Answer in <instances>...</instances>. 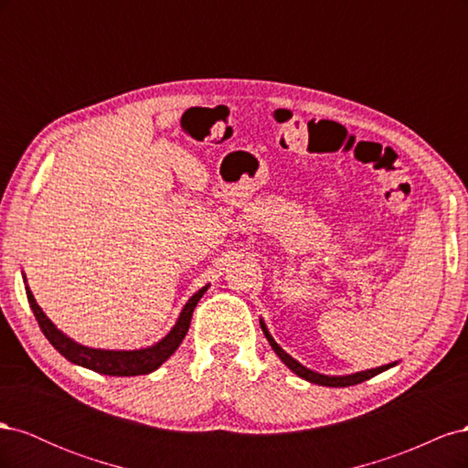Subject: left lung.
<instances>
[{
	"instance_id": "obj_1",
	"label": "left lung",
	"mask_w": 468,
	"mask_h": 468,
	"mask_svg": "<svg viewBox=\"0 0 468 468\" xmlns=\"http://www.w3.org/2000/svg\"><path fill=\"white\" fill-rule=\"evenodd\" d=\"M260 324H261V330H263V334H265V337H267L269 346L273 347V351L277 353L279 359H281L282 363H285L294 375H299L301 378H304V380H308V382H314V385H322V387H351V385H359V382H363V380H369L371 377H375V375H378V373H382V371H387V369H390V367H394V365H396V363L382 365V367H377V369L361 371V373H356V375H346V377H328V375H320V373H314V371L306 369L304 365H301L299 361H294V359L289 356V353L282 351V349L277 346L275 339L271 337V334L267 332L265 324H263L261 320H260Z\"/></svg>"
}]
</instances>
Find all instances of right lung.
Listing matches in <instances>:
<instances>
[{
  "instance_id": "right-lung-1",
  "label": "right lung",
  "mask_w": 468,
  "mask_h": 468,
  "mask_svg": "<svg viewBox=\"0 0 468 468\" xmlns=\"http://www.w3.org/2000/svg\"><path fill=\"white\" fill-rule=\"evenodd\" d=\"M207 289L208 285L191 296L189 303L183 306L172 332H169L164 339H160V342L152 347L134 349V351H109V349H93V347L80 346L74 342V339L64 335L47 318V314L42 313V308L37 304L29 287H27V299H29L31 310L40 325L42 334L47 335V339L54 346V349H58L68 361L109 377H136V375H148L155 371L164 361H167V357L174 356V351L179 347L183 337H186L189 330L193 310L197 303L201 301V296L205 294Z\"/></svg>"
}]
</instances>
